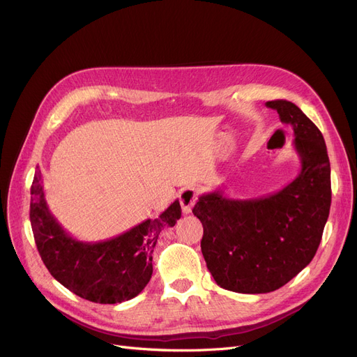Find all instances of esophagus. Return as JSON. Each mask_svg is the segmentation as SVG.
I'll use <instances>...</instances> for the list:
<instances>
[{"instance_id":"obj_1","label":"esophagus","mask_w":357,"mask_h":357,"mask_svg":"<svg viewBox=\"0 0 357 357\" xmlns=\"http://www.w3.org/2000/svg\"><path fill=\"white\" fill-rule=\"evenodd\" d=\"M197 202V190L192 187L182 188L179 192V203L182 207V212L188 215L191 213V208Z\"/></svg>"}]
</instances>
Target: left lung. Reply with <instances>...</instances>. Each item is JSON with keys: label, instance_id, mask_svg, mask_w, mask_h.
I'll return each mask as SVG.
<instances>
[{"label": "left lung", "instance_id": "left-lung-1", "mask_svg": "<svg viewBox=\"0 0 357 357\" xmlns=\"http://www.w3.org/2000/svg\"><path fill=\"white\" fill-rule=\"evenodd\" d=\"M266 107L293 126L298 176L260 199L203 194L192 208L203 225L208 272L219 287L243 294L275 291L305 269L321 244L331 207V166L321 130L291 101L273 100Z\"/></svg>", "mask_w": 357, "mask_h": 357}]
</instances>
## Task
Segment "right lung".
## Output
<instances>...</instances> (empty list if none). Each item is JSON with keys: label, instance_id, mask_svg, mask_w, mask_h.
Returning <instances> with one entry per match:
<instances>
[{"label": "right lung", "instance_id": "obj_1", "mask_svg": "<svg viewBox=\"0 0 357 357\" xmlns=\"http://www.w3.org/2000/svg\"><path fill=\"white\" fill-rule=\"evenodd\" d=\"M29 216L36 248L48 272L79 297L114 305L134 298L149 284L158 234L175 225L181 204L175 200L158 218L144 220L114 238L79 241L50 212L41 170H36Z\"/></svg>", "mask_w": 357, "mask_h": 357}]
</instances>
